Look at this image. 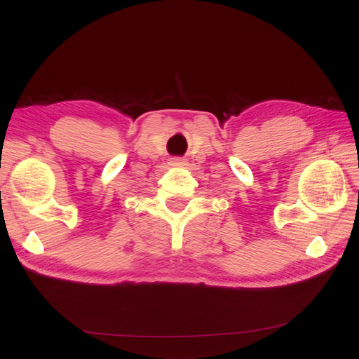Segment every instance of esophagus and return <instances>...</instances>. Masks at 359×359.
Here are the masks:
<instances>
[{
    "mask_svg": "<svg viewBox=\"0 0 359 359\" xmlns=\"http://www.w3.org/2000/svg\"><path fill=\"white\" fill-rule=\"evenodd\" d=\"M169 165L173 168H184V166H187V160L182 157H173V158H170Z\"/></svg>",
    "mask_w": 359,
    "mask_h": 359,
    "instance_id": "esophagus-1",
    "label": "esophagus"
}]
</instances>
